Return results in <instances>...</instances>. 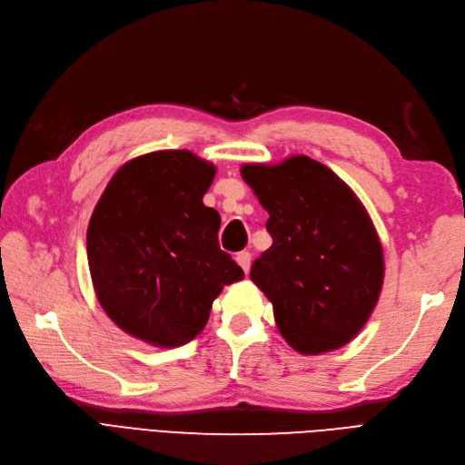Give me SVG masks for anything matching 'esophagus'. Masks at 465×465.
Segmentation results:
<instances>
[{
    "mask_svg": "<svg viewBox=\"0 0 465 465\" xmlns=\"http://www.w3.org/2000/svg\"><path fill=\"white\" fill-rule=\"evenodd\" d=\"M234 260H236L238 266H241V268L244 270V273H248V270H250V260H252V256H250L248 252H238V254L234 256Z\"/></svg>",
    "mask_w": 465,
    "mask_h": 465,
    "instance_id": "obj_1",
    "label": "esophagus"
}]
</instances>
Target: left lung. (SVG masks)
<instances>
[{"mask_svg":"<svg viewBox=\"0 0 465 465\" xmlns=\"http://www.w3.org/2000/svg\"><path fill=\"white\" fill-rule=\"evenodd\" d=\"M268 211L272 246L250 280L270 299L283 341L317 356L352 342L381 295L385 260L368 209L344 180L305 154L242 164Z\"/></svg>","mask_w":465,"mask_h":465,"instance_id":"8db88e82","label":"left lung"}]
</instances>
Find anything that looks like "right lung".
I'll return each mask as SVG.
<instances>
[{
    "instance_id": "right-lung-1",
    "label": "right lung",
    "mask_w": 465,
    "mask_h": 465,
    "mask_svg": "<svg viewBox=\"0 0 465 465\" xmlns=\"http://www.w3.org/2000/svg\"><path fill=\"white\" fill-rule=\"evenodd\" d=\"M215 173L192 150H154L124 162L99 197L87 224L94 292L136 341H193L223 287L244 278L219 248V213L203 205Z\"/></svg>"
}]
</instances>
